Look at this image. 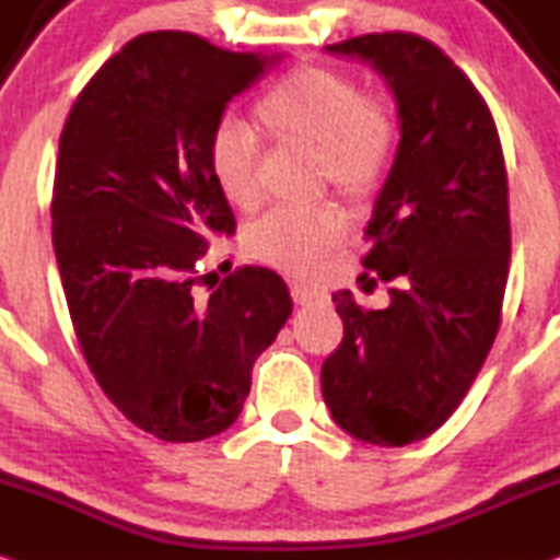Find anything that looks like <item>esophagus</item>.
I'll return each instance as SVG.
<instances>
[{"label":"esophagus","mask_w":560,"mask_h":560,"mask_svg":"<svg viewBox=\"0 0 560 560\" xmlns=\"http://www.w3.org/2000/svg\"><path fill=\"white\" fill-rule=\"evenodd\" d=\"M291 299H293V304L306 306V304H314V301L319 299V293L314 291V288H306V285H291Z\"/></svg>","instance_id":"1"}]
</instances>
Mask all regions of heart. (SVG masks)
Wrapping results in <instances>:
<instances>
[{"instance_id":"heart-1","label":"heart","mask_w":560,"mask_h":560,"mask_svg":"<svg viewBox=\"0 0 560 560\" xmlns=\"http://www.w3.org/2000/svg\"><path fill=\"white\" fill-rule=\"evenodd\" d=\"M254 120L269 141L314 151L319 180L357 207L385 186L400 136L390 98L364 94L359 78L325 65L299 68L269 85L256 102ZM207 162L217 190L233 207L254 209L259 203V143L243 125H217ZM346 217L335 203L278 207L248 225L246 252L280 272L312 275L346 238Z\"/></svg>"}]
</instances>
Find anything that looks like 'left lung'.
Returning a JSON list of instances; mask_svg holds the SVG:
<instances>
[{
	"instance_id": "1",
	"label": "left lung",
	"mask_w": 560,
	"mask_h": 560,
	"mask_svg": "<svg viewBox=\"0 0 560 560\" xmlns=\"http://www.w3.org/2000/svg\"><path fill=\"white\" fill-rule=\"evenodd\" d=\"M330 51L387 78L400 143L361 256V280L387 282L390 304L332 293L343 340L322 364V396L348 435L400 448L448 422L501 330L509 175L488 102L438 44L390 31Z\"/></svg>"
}]
</instances>
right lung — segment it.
Wrapping results in <instances>:
<instances>
[{
    "instance_id": "obj_1",
    "label": "right lung",
    "mask_w": 560,
    "mask_h": 560,
    "mask_svg": "<svg viewBox=\"0 0 560 560\" xmlns=\"http://www.w3.org/2000/svg\"><path fill=\"white\" fill-rule=\"evenodd\" d=\"M272 62L196 33H141L83 85L59 136L51 243L72 330L104 396L167 443L238 419L254 361L291 317L272 269H199L207 238L235 233L209 136Z\"/></svg>"
}]
</instances>
